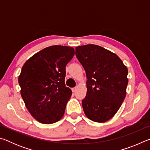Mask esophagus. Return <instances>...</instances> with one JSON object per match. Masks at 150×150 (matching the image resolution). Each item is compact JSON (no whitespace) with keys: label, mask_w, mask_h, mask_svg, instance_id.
Returning a JSON list of instances; mask_svg holds the SVG:
<instances>
[{"label":"esophagus","mask_w":150,"mask_h":150,"mask_svg":"<svg viewBox=\"0 0 150 150\" xmlns=\"http://www.w3.org/2000/svg\"><path fill=\"white\" fill-rule=\"evenodd\" d=\"M76 90H77V87H74V88H72V91L73 93H75Z\"/></svg>","instance_id":"esophagus-1"}]
</instances>
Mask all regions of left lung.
I'll return each mask as SVG.
<instances>
[{
    "instance_id": "left-lung-1",
    "label": "left lung",
    "mask_w": 150,
    "mask_h": 150,
    "mask_svg": "<svg viewBox=\"0 0 150 150\" xmlns=\"http://www.w3.org/2000/svg\"><path fill=\"white\" fill-rule=\"evenodd\" d=\"M76 57L87 75V95L82 100L87 117L105 122L115 115L126 95L128 69L117 55L101 46L75 48Z\"/></svg>"
}]
</instances>
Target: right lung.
<instances>
[{
    "label": "right lung",
    "instance_id": "1",
    "mask_svg": "<svg viewBox=\"0 0 150 150\" xmlns=\"http://www.w3.org/2000/svg\"><path fill=\"white\" fill-rule=\"evenodd\" d=\"M75 55L74 48L45 47L28 59L18 77L22 98L39 122H56L64 115L72 91L65 84V67Z\"/></svg>",
    "mask_w": 150,
    "mask_h": 150
}]
</instances>
